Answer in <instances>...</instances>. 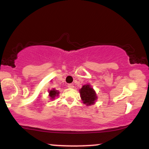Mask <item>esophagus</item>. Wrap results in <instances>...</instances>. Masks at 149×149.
I'll list each match as a JSON object with an SVG mask.
<instances>
[{
	"label": "esophagus",
	"instance_id": "1",
	"mask_svg": "<svg viewBox=\"0 0 149 149\" xmlns=\"http://www.w3.org/2000/svg\"><path fill=\"white\" fill-rule=\"evenodd\" d=\"M73 84H69L68 85V88H73Z\"/></svg>",
	"mask_w": 149,
	"mask_h": 149
}]
</instances>
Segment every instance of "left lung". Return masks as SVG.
Returning <instances> with one entry per match:
<instances>
[{"mask_svg": "<svg viewBox=\"0 0 149 149\" xmlns=\"http://www.w3.org/2000/svg\"><path fill=\"white\" fill-rule=\"evenodd\" d=\"M80 93L83 103L87 105H91L94 104L95 101L97 100L95 92L90 87V85H83V88L80 89Z\"/></svg>", "mask_w": 149, "mask_h": 149, "instance_id": "obj_1", "label": "left lung"}]
</instances>
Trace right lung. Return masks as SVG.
I'll return each instance as SVG.
<instances>
[{"mask_svg": "<svg viewBox=\"0 0 149 149\" xmlns=\"http://www.w3.org/2000/svg\"><path fill=\"white\" fill-rule=\"evenodd\" d=\"M58 94H59V92L57 91L56 90H52L49 91V97L51 98H54V97L57 96Z\"/></svg>", "mask_w": 149, "mask_h": 149, "instance_id": "right-lung-1", "label": "right lung"}]
</instances>
